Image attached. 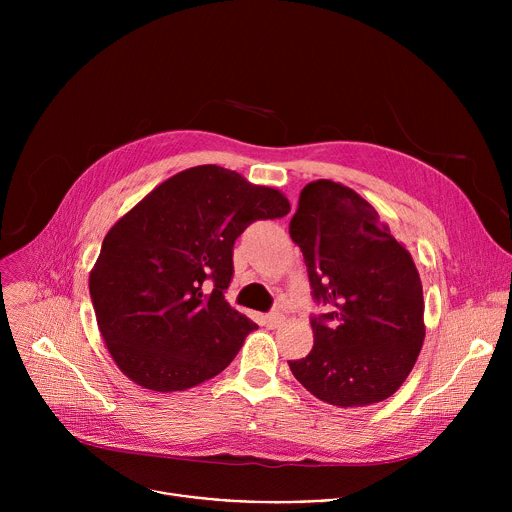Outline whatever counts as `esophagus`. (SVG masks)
Returning a JSON list of instances; mask_svg holds the SVG:
<instances>
[{
    "mask_svg": "<svg viewBox=\"0 0 512 512\" xmlns=\"http://www.w3.org/2000/svg\"><path fill=\"white\" fill-rule=\"evenodd\" d=\"M281 322H283V314H281L279 310L269 312V314L265 316V324H267V328H277Z\"/></svg>",
    "mask_w": 512,
    "mask_h": 512,
    "instance_id": "1",
    "label": "esophagus"
}]
</instances>
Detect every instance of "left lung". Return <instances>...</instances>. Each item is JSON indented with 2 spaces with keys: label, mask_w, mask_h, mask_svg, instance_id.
Returning a JSON list of instances; mask_svg holds the SVG:
<instances>
[{
  "label": "left lung",
  "mask_w": 512,
  "mask_h": 512,
  "mask_svg": "<svg viewBox=\"0 0 512 512\" xmlns=\"http://www.w3.org/2000/svg\"><path fill=\"white\" fill-rule=\"evenodd\" d=\"M289 237L308 267L314 348L289 360L294 377L320 401L364 407L391 397L419 356L423 289L409 251L379 212L352 188L310 182Z\"/></svg>",
  "instance_id": "8db88e82"
}]
</instances>
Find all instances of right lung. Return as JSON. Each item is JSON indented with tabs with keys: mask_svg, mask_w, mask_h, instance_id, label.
Instances as JSON below:
<instances>
[{
	"mask_svg": "<svg viewBox=\"0 0 512 512\" xmlns=\"http://www.w3.org/2000/svg\"><path fill=\"white\" fill-rule=\"evenodd\" d=\"M287 198L221 166L184 170L107 233L89 277L101 336L139 387L184 391L225 371L257 328L231 308L233 247Z\"/></svg>",
	"mask_w": 512,
	"mask_h": 512,
	"instance_id": "1",
	"label": "right lung"
}]
</instances>
